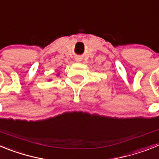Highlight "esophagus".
<instances>
[{
	"mask_svg": "<svg viewBox=\"0 0 159 159\" xmlns=\"http://www.w3.org/2000/svg\"><path fill=\"white\" fill-rule=\"evenodd\" d=\"M75 60H76L77 62H80V61L81 60V58L80 57H76V58H75Z\"/></svg>",
	"mask_w": 159,
	"mask_h": 159,
	"instance_id": "1",
	"label": "esophagus"
}]
</instances>
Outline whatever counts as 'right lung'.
<instances>
[{
    "mask_svg": "<svg viewBox=\"0 0 159 159\" xmlns=\"http://www.w3.org/2000/svg\"><path fill=\"white\" fill-rule=\"evenodd\" d=\"M58 75H60V73H58V74H57V76H58ZM52 80H49V81H51Z\"/></svg>",
    "mask_w": 159,
    "mask_h": 159,
    "instance_id": "right-lung-1",
    "label": "right lung"
}]
</instances>
